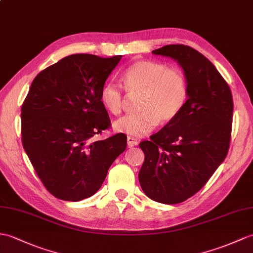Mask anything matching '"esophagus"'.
Instances as JSON below:
<instances>
[{"instance_id":"obj_1","label":"esophagus","mask_w":253,"mask_h":253,"mask_svg":"<svg viewBox=\"0 0 253 253\" xmlns=\"http://www.w3.org/2000/svg\"><path fill=\"white\" fill-rule=\"evenodd\" d=\"M138 143H139V141L136 138L127 137V145H128V148H132V146H134V145H138Z\"/></svg>"}]
</instances>
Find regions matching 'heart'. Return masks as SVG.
<instances>
[{"label": "heart", "mask_w": 253, "mask_h": 253, "mask_svg": "<svg viewBox=\"0 0 253 253\" xmlns=\"http://www.w3.org/2000/svg\"><path fill=\"white\" fill-rule=\"evenodd\" d=\"M123 83L129 95H139L137 109L140 112L126 115L114 122L116 132L129 137H142L156 127L158 121L166 124L183 110L187 100V81L180 69L170 68L157 61H138L129 67ZM99 99L102 107L113 115L123 109L121 87L114 82L104 83Z\"/></svg>", "instance_id": "heart-1"}]
</instances>
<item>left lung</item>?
I'll use <instances>...</instances> for the list:
<instances>
[{"label": "left lung", "instance_id": "left-lung-1", "mask_svg": "<svg viewBox=\"0 0 253 253\" xmlns=\"http://www.w3.org/2000/svg\"><path fill=\"white\" fill-rule=\"evenodd\" d=\"M152 54L178 62L187 81V100L173 121L139 144L145 155L139 182L153 201L179 204L201 190L225 160L233 97L213 64L192 47L166 45Z\"/></svg>", "mask_w": 253, "mask_h": 253}]
</instances>
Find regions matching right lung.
Returning a JSON list of instances; mask_svg holds the SVG:
<instances>
[{"instance_id":"right-lung-1","label":"right lung","mask_w":253,"mask_h":253,"mask_svg":"<svg viewBox=\"0 0 253 253\" xmlns=\"http://www.w3.org/2000/svg\"><path fill=\"white\" fill-rule=\"evenodd\" d=\"M121 59L64 57L35 76L22 104L23 149L47 191L62 201L92 196L126 150L123 133L91 140L110 127L99 93Z\"/></svg>"}]
</instances>
